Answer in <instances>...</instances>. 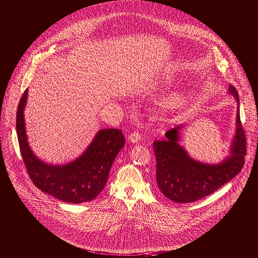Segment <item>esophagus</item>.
Returning <instances> with one entry per match:
<instances>
[{"instance_id": "obj_1", "label": "esophagus", "mask_w": 258, "mask_h": 258, "mask_svg": "<svg viewBox=\"0 0 258 258\" xmlns=\"http://www.w3.org/2000/svg\"><path fill=\"white\" fill-rule=\"evenodd\" d=\"M141 134L139 132H134L132 133L130 136H128V141L132 142V143H138L140 140H141Z\"/></svg>"}]
</instances>
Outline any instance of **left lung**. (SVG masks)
I'll use <instances>...</instances> for the list:
<instances>
[{"label": "left lung", "mask_w": 258, "mask_h": 258, "mask_svg": "<svg viewBox=\"0 0 258 258\" xmlns=\"http://www.w3.org/2000/svg\"><path fill=\"white\" fill-rule=\"evenodd\" d=\"M229 92L239 103V94L233 85ZM236 122L231 155L216 165L198 162L187 155L178 144L180 126L169 130L165 140L153 143L157 185L166 198L175 203H194L212 195L240 172L245 163L246 135L239 107Z\"/></svg>", "instance_id": "1"}]
</instances>
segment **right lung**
<instances>
[{
	"mask_svg": "<svg viewBox=\"0 0 258 258\" xmlns=\"http://www.w3.org/2000/svg\"><path fill=\"white\" fill-rule=\"evenodd\" d=\"M26 100L27 90L18 104L16 128L22 159L33 184L64 203L93 201L104 188L112 163L124 146L122 132L117 128L101 130L77 160L63 166L48 165L36 158L28 145L23 115Z\"/></svg>",
	"mask_w": 258,
	"mask_h": 258,
	"instance_id": "obj_1",
	"label": "right lung"
}]
</instances>
